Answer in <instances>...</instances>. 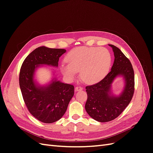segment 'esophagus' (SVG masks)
<instances>
[{"mask_svg": "<svg viewBox=\"0 0 153 153\" xmlns=\"http://www.w3.org/2000/svg\"><path fill=\"white\" fill-rule=\"evenodd\" d=\"M82 89H83V88L82 87H80V86H76L75 87V91H82Z\"/></svg>", "mask_w": 153, "mask_h": 153, "instance_id": "1", "label": "esophagus"}]
</instances>
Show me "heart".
Here are the masks:
<instances>
[{
  "label": "heart",
  "instance_id": "b5f03b06",
  "mask_svg": "<svg viewBox=\"0 0 153 153\" xmlns=\"http://www.w3.org/2000/svg\"><path fill=\"white\" fill-rule=\"evenodd\" d=\"M68 64H62L61 71L69 79L80 70V76L87 84L98 82L107 75L112 63L110 52L100 47H77L66 56Z\"/></svg>",
  "mask_w": 153,
  "mask_h": 153
}]
</instances>
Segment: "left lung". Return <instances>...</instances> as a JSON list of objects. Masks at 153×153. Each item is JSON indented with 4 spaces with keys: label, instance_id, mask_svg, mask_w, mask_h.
Masks as SVG:
<instances>
[{
    "label": "left lung",
    "instance_id": "left-lung-1",
    "mask_svg": "<svg viewBox=\"0 0 153 153\" xmlns=\"http://www.w3.org/2000/svg\"><path fill=\"white\" fill-rule=\"evenodd\" d=\"M108 45L112 48L115 57L111 71L98 83L85 87L86 112L92 119L101 123L117 118L130 103L135 90V76L131 63L119 48L113 45ZM118 76L124 77L125 86L121 95L114 97L111 94V85Z\"/></svg>",
    "mask_w": 153,
    "mask_h": 153
}]
</instances>
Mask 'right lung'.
Here are the masks:
<instances>
[{
  "label": "right lung",
  "mask_w": 153,
  "mask_h": 153,
  "mask_svg": "<svg viewBox=\"0 0 153 153\" xmlns=\"http://www.w3.org/2000/svg\"><path fill=\"white\" fill-rule=\"evenodd\" d=\"M65 49L40 47L27 56L21 66L19 84L23 99L30 113L39 121L52 123L61 119L74 95V86L53 79L47 86L34 80L35 69L40 65L58 66Z\"/></svg>",
  "instance_id": "add662e5"
}]
</instances>
